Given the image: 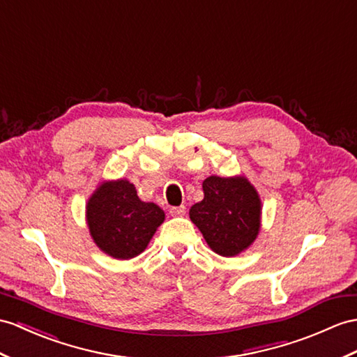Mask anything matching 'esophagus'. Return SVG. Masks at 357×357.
Masks as SVG:
<instances>
[{
    "label": "esophagus",
    "instance_id": "1",
    "mask_svg": "<svg viewBox=\"0 0 357 357\" xmlns=\"http://www.w3.org/2000/svg\"><path fill=\"white\" fill-rule=\"evenodd\" d=\"M169 213L172 216H183L186 213V207L185 206H177V207H171Z\"/></svg>",
    "mask_w": 357,
    "mask_h": 357
}]
</instances>
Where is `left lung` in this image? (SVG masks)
I'll use <instances>...</instances> for the list:
<instances>
[{"label": "left lung", "mask_w": 357, "mask_h": 357, "mask_svg": "<svg viewBox=\"0 0 357 357\" xmlns=\"http://www.w3.org/2000/svg\"><path fill=\"white\" fill-rule=\"evenodd\" d=\"M204 198L189 208V218L207 245L222 257L253 245L262 222V199L244 176H211L203 181Z\"/></svg>", "instance_id": "1"}]
</instances>
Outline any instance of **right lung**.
I'll return each instance as SVG.
<instances>
[{
	"mask_svg": "<svg viewBox=\"0 0 357 357\" xmlns=\"http://www.w3.org/2000/svg\"><path fill=\"white\" fill-rule=\"evenodd\" d=\"M163 221L162 208L142 202L135 185L126 178L101 181L86 203L91 238L113 259L127 260L141 255Z\"/></svg>",
	"mask_w": 357,
	"mask_h": 357,
	"instance_id": "add662e5",
	"label": "right lung"
}]
</instances>
